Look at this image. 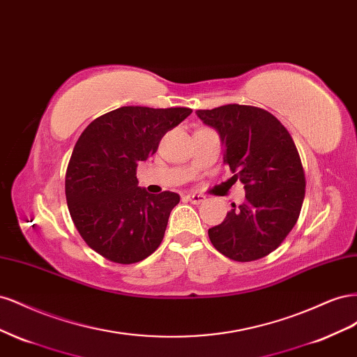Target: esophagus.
<instances>
[{
    "label": "esophagus",
    "instance_id": "34e87169",
    "mask_svg": "<svg viewBox=\"0 0 357 357\" xmlns=\"http://www.w3.org/2000/svg\"><path fill=\"white\" fill-rule=\"evenodd\" d=\"M186 201H190L192 204H202L205 201V197L204 195H198V193H188V195H185Z\"/></svg>",
    "mask_w": 357,
    "mask_h": 357
}]
</instances>
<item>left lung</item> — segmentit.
Segmentation results:
<instances>
[{"instance_id": "obj_1", "label": "left lung", "mask_w": 357, "mask_h": 357, "mask_svg": "<svg viewBox=\"0 0 357 357\" xmlns=\"http://www.w3.org/2000/svg\"><path fill=\"white\" fill-rule=\"evenodd\" d=\"M225 149L223 162L245 189V202L208 229L211 244L232 261L261 259L283 243L305 197V174L296 146L275 116L252 105L198 110Z\"/></svg>"}]
</instances>
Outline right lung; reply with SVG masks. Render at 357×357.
<instances>
[{
    "mask_svg": "<svg viewBox=\"0 0 357 357\" xmlns=\"http://www.w3.org/2000/svg\"><path fill=\"white\" fill-rule=\"evenodd\" d=\"M190 113L186 107H121L95 119L75 143L66 174L68 210L86 244L109 261L139 262L162 243L180 197L139 188L137 165Z\"/></svg>",
    "mask_w": 357,
    "mask_h": 357,
    "instance_id": "obj_1",
    "label": "right lung"
}]
</instances>
